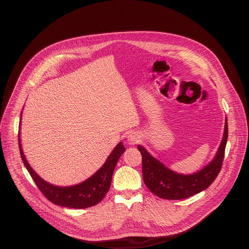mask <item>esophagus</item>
Returning <instances> with one entry per match:
<instances>
[{"label":"esophagus","mask_w":249,"mask_h":249,"mask_svg":"<svg viewBox=\"0 0 249 249\" xmlns=\"http://www.w3.org/2000/svg\"><path fill=\"white\" fill-rule=\"evenodd\" d=\"M140 135L138 133H135V132H132L128 134L127 136V143L129 145H135L137 144V143L140 142Z\"/></svg>","instance_id":"34e87169"}]
</instances>
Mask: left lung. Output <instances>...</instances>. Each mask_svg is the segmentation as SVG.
<instances>
[{
	"label": "left lung",
	"instance_id": "left-lung-1",
	"mask_svg": "<svg viewBox=\"0 0 249 249\" xmlns=\"http://www.w3.org/2000/svg\"><path fill=\"white\" fill-rule=\"evenodd\" d=\"M228 138V123L225 119L223 138L214 159L200 171L184 175L172 171L155 159L142 145H137L142 155V176L144 184L155 196L166 200H181L206 190L217 178Z\"/></svg>",
	"mask_w": 249,
	"mask_h": 249
}]
</instances>
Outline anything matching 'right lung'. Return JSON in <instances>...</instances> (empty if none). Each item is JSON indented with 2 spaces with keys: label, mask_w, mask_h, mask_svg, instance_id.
Masks as SVG:
<instances>
[{
  "label": "right lung",
  "mask_w": 249,
  "mask_h": 249,
  "mask_svg": "<svg viewBox=\"0 0 249 249\" xmlns=\"http://www.w3.org/2000/svg\"><path fill=\"white\" fill-rule=\"evenodd\" d=\"M21 117L20 115V126H21ZM19 150L21 154V159L23 163L27 169L33 180L35 181L38 189L42 192L45 197L53 204L68 207L72 209H86L91 206H95L100 203L110 189L113 172L117 161L119 160L120 156L125 151V147L122 142H119L116 147L109 154L105 163L98 169V171L80 184L72 186H55L43 179L39 176L29 164L28 160L22 149L21 138L19 132Z\"/></svg>",
  "instance_id": "1"
}]
</instances>
